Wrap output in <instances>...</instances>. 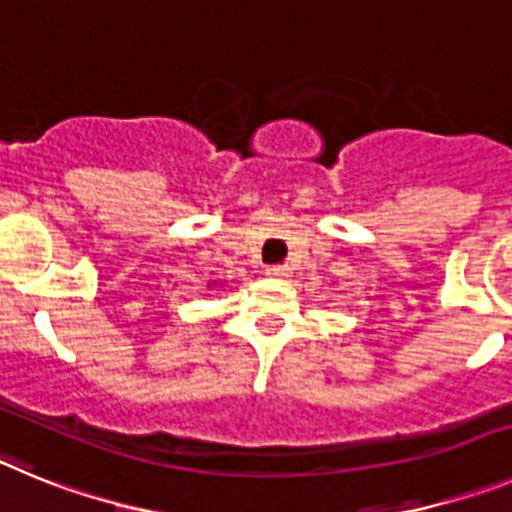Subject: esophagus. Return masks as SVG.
I'll list each match as a JSON object with an SVG mask.
<instances>
[{
  "label": "esophagus",
  "instance_id": "1",
  "mask_svg": "<svg viewBox=\"0 0 512 512\" xmlns=\"http://www.w3.org/2000/svg\"><path fill=\"white\" fill-rule=\"evenodd\" d=\"M288 273H291V270H288V265H270L268 268L270 278H288Z\"/></svg>",
  "mask_w": 512,
  "mask_h": 512
}]
</instances>
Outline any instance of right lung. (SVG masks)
I'll return each instance as SVG.
<instances>
[{
    "label": "right lung",
    "mask_w": 512,
    "mask_h": 512,
    "mask_svg": "<svg viewBox=\"0 0 512 512\" xmlns=\"http://www.w3.org/2000/svg\"><path fill=\"white\" fill-rule=\"evenodd\" d=\"M213 286H216V283H213Z\"/></svg>",
    "instance_id": "obj_1"
}]
</instances>
